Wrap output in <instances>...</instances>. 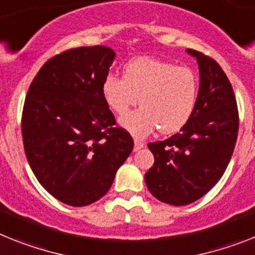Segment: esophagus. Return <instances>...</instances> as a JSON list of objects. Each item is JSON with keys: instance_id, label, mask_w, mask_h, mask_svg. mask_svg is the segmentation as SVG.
<instances>
[{"instance_id": "1", "label": "esophagus", "mask_w": 255, "mask_h": 255, "mask_svg": "<svg viewBox=\"0 0 255 255\" xmlns=\"http://www.w3.org/2000/svg\"><path fill=\"white\" fill-rule=\"evenodd\" d=\"M141 147H144V142H142V141H140V140H134L133 150L137 151V150H140Z\"/></svg>"}]
</instances>
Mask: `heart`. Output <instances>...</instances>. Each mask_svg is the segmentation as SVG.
Returning <instances> with one entry per match:
<instances>
[{"label":"heart","mask_w":255,"mask_h":255,"mask_svg":"<svg viewBox=\"0 0 255 255\" xmlns=\"http://www.w3.org/2000/svg\"><path fill=\"white\" fill-rule=\"evenodd\" d=\"M102 96L118 115L125 114L140 98L143 106L121 119L134 137H145L158 127L162 133H174L193 115L198 78L189 67L141 57L124 66L123 79L109 74L102 81Z\"/></svg>","instance_id":"b5f03b06"}]
</instances>
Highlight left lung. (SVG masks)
Returning a JSON list of instances; mask_svg holds the SVG:
<instances>
[{"mask_svg": "<svg viewBox=\"0 0 255 255\" xmlns=\"http://www.w3.org/2000/svg\"><path fill=\"white\" fill-rule=\"evenodd\" d=\"M200 68L196 109L180 132L147 144L154 164L145 174L151 194L184 206L209 192L223 176L239 132V110L232 85L217 62L187 49Z\"/></svg>", "mask_w": 255, "mask_h": 255, "instance_id": "1", "label": "left lung"}]
</instances>
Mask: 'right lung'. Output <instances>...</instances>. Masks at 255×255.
<instances>
[{"label": "right lung", "instance_id": "1", "mask_svg": "<svg viewBox=\"0 0 255 255\" xmlns=\"http://www.w3.org/2000/svg\"><path fill=\"white\" fill-rule=\"evenodd\" d=\"M114 58V50L101 45L68 49L45 62L25 96V157L38 183L70 206H87L108 193L133 149L102 96Z\"/></svg>", "mask_w": 255, "mask_h": 255}]
</instances>
